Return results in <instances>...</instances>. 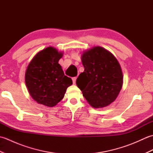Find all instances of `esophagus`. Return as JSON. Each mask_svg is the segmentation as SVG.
I'll list each match as a JSON object with an SVG mask.
<instances>
[{
  "mask_svg": "<svg viewBox=\"0 0 153 153\" xmlns=\"http://www.w3.org/2000/svg\"><path fill=\"white\" fill-rule=\"evenodd\" d=\"M76 79H77V77H72V81H73V83H74V84L76 83Z\"/></svg>",
  "mask_w": 153,
  "mask_h": 153,
  "instance_id": "34e87169",
  "label": "esophagus"
}]
</instances>
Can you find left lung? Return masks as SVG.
<instances>
[{
  "label": "left lung",
  "instance_id": "obj_1",
  "mask_svg": "<svg viewBox=\"0 0 153 153\" xmlns=\"http://www.w3.org/2000/svg\"><path fill=\"white\" fill-rule=\"evenodd\" d=\"M85 68L76 80L83 97L93 108H102L114 102L122 89L123 76L116 58L100 47L83 53Z\"/></svg>",
  "mask_w": 153,
  "mask_h": 153
}]
</instances>
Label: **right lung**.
Returning <instances> with one entry per match:
<instances>
[{
    "label": "right lung",
    "mask_w": 153,
    "mask_h": 153,
    "mask_svg": "<svg viewBox=\"0 0 153 153\" xmlns=\"http://www.w3.org/2000/svg\"><path fill=\"white\" fill-rule=\"evenodd\" d=\"M62 53L47 47L35 55L25 72L29 93L41 105L53 107L64 98L67 88L72 85L70 77L64 76L58 61Z\"/></svg>",
    "instance_id": "obj_1"
}]
</instances>
